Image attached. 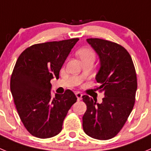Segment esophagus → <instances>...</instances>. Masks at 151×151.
I'll return each instance as SVG.
<instances>
[{
    "mask_svg": "<svg viewBox=\"0 0 151 151\" xmlns=\"http://www.w3.org/2000/svg\"><path fill=\"white\" fill-rule=\"evenodd\" d=\"M76 97H77V99H78V101H80V100L82 99V94H81L80 92H76Z\"/></svg>",
    "mask_w": 151,
    "mask_h": 151,
    "instance_id": "esophagus-1",
    "label": "esophagus"
}]
</instances>
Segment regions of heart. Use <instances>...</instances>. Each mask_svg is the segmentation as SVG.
<instances>
[{
	"label": "heart",
	"instance_id": "obj_1",
	"mask_svg": "<svg viewBox=\"0 0 151 151\" xmlns=\"http://www.w3.org/2000/svg\"><path fill=\"white\" fill-rule=\"evenodd\" d=\"M77 54L82 61L87 60H94L95 59V53L92 49L88 48V47L80 49L77 52Z\"/></svg>",
	"mask_w": 151,
	"mask_h": 151
}]
</instances>
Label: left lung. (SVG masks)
Masks as SVG:
<instances>
[{
	"label": "left lung",
	"mask_w": 151,
	"mask_h": 151,
	"mask_svg": "<svg viewBox=\"0 0 151 151\" xmlns=\"http://www.w3.org/2000/svg\"><path fill=\"white\" fill-rule=\"evenodd\" d=\"M97 55L101 67L96 75L105 97L102 103L88 95L82 96L87 106L82 117L85 134L98 140L115 137L122 129L132 110L137 91V76L132 59L120 45L101 38H88Z\"/></svg>",
	"instance_id": "left-lung-1"
}]
</instances>
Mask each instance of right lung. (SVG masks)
<instances>
[{"label": "right lung", "mask_w": 151, "mask_h": 151, "mask_svg": "<svg viewBox=\"0 0 151 151\" xmlns=\"http://www.w3.org/2000/svg\"><path fill=\"white\" fill-rule=\"evenodd\" d=\"M78 38L50 41L29 47L17 59L10 91L18 114L32 135L48 138L59 134L77 97L71 90L50 94V80L59 78L64 62Z\"/></svg>", "instance_id": "obj_1"}]
</instances>
